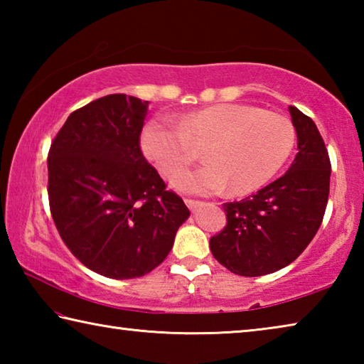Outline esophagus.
I'll return each mask as SVG.
<instances>
[{"instance_id": "34e87169", "label": "esophagus", "mask_w": 364, "mask_h": 364, "mask_svg": "<svg viewBox=\"0 0 364 364\" xmlns=\"http://www.w3.org/2000/svg\"><path fill=\"white\" fill-rule=\"evenodd\" d=\"M184 202H186V205L189 207V210H196L197 207L200 205V202L199 200H194V199H184Z\"/></svg>"}]
</instances>
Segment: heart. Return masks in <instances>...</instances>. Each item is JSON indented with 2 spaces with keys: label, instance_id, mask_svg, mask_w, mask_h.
I'll return each instance as SVG.
<instances>
[{
  "label": "heart",
  "instance_id": "obj_1",
  "mask_svg": "<svg viewBox=\"0 0 364 364\" xmlns=\"http://www.w3.org/2000/svg\"><path fill=\"white\" fill-rule=\"evenodd\" d=\"M295 128L286 115L247 104H213L180 120L156 119L141 132V149L164 176L189 167L204 147L205 165L173 181L193 194H215L228 184L245 194L268 183L291 156Z\"/></svg>",
  "mask_w": 364,
  "mask_h": 364
}]
</instances>
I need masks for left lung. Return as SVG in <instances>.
Here are the masks:
<instances>
[{
    "label": "left lung",
    "instance_id": "8db88e82",
    "mask_svg": "<svg viewBox=\"0 0 364 364\" xmlns=\"http://www.w3.org/2000/svg\"><path fill=\"white\" fill-rule=\"evenodd\" d=\"M299 152L284 175L239 202L210 237L213 257L234 274L263 276L292 263L315 237L329 197L331 160L310 117L291 106Z\"/></svg>",
    "mask_w": 364,
    "mask_h": 364
}]
</instances>
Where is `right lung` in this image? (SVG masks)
I'll return each instance as SVG.
<instances>
[{
  "label": "right lung",
  "instance_id": "right-lung-1",
  "mask_svg": "<svg viewBox=\"0 0 364 364\" xmlns=\"http://www.w3.org/2000/svg\"><path fill=\"white\" fill-rule=\"evenodd\" d=\"M147 106L127 95L86 104L48 154L49 208L60 237L86 268L112 279L151 273L189 217L141 151Z\"/></svg>",
  "mask_w": 364,
  "mask_h": 364
}]
</instances>
